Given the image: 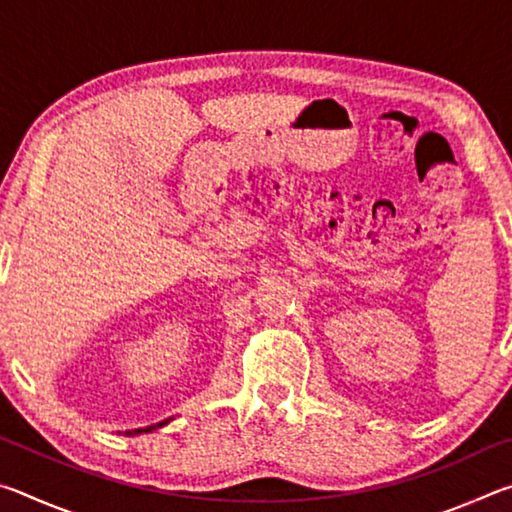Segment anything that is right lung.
<instances>
[{"mask_svg": "<svg viewBox=\"0 0 512 512\" xmlns=\"http://www.w3.org/2000/svg\"><path fill=\"white\" fill-rule=\"evenodd\" d=\"M169 420H164V422H158V424H151V427H144V429H135V431H126V436H135V433H149V431H153V429H158V427H162V424H167Z\"/></svg>", "mask_w": 512, "mask_h": 512, "instance_id": "1", "label": "right lung"}]
</instances>
